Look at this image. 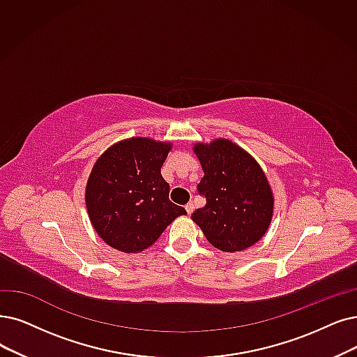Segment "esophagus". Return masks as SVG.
<instances>
[{
    "instance_id": "esophagus-1",
    "label": "esophagus",
    "mask_w": 357,
    "mask_h": 357,
    "mask_svg": "<svg viewBox=\"0 0 357 357\" xmlns=\"http://www.w3.org/2000/svg\"><path fill=\"white\" fill-rule=\"evenodd\" d=\"M193 204L192 202H189V204H186V206H184V209H186V212H188V215H190V213L193 212Z\"/></svg>"
}]
</instances>
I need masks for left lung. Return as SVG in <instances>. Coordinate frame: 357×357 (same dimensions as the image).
Returning <instances> with one entry per match:
<instances>
[{
    "label": "left lung",
    "mask_w": 357,
    "mask_h": 357,
    "mask_svg": "<svg viewBox=\"0 0 357 357\" xmlns=\"http://www.w3.org/2000/svg\"><path fill=\"white\" fill-rule=\"evenodd\" d=\"M204 169L197 192L206 204L192 213L209 243L222 252L250 248L273 220L274 196L261 165L228 139L196 144Z\"/></svg>",
    "instance_id": "8db88e82"
}]
</instances>
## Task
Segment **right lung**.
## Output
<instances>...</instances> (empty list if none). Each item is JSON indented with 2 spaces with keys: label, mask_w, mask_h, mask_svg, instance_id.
Masks as SVG:
<instances>
[{
  "label": "right lung",
  "mask_w": 357,
  "mask_h": 357,
  "mask_svg": "<svg viewBox=\"0 0 357 357\" xmlns=\"http://www.w3.org/2000/svg\"><path fill=\"white\" fill-rule=\"evenodd\" d=\"M169 142L132 137L108 148L95 162L84 201L95 231L124 253L152 246L184 208L168 199L161 167Z\"/></svg>",
  "instance_id": "right-lung-1"
}]
</instances>
